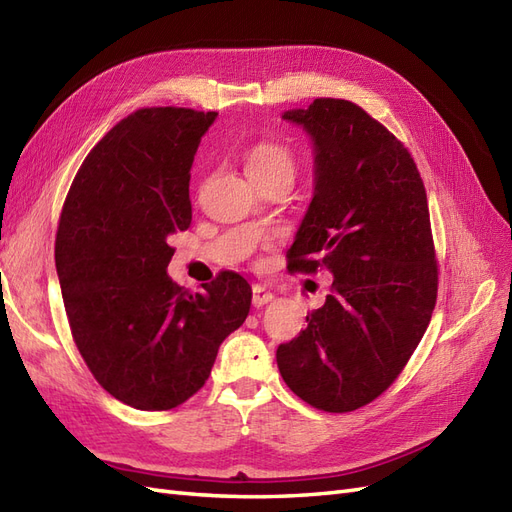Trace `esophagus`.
I'll use <instances>...</instances> for the list:
<instances>
[{"instance_id": "esophagus-1", "label": "esophagus", "mask_w": 512, "mask_h": 512, "mask_svg": "<svg viewBox=\"0 0 512 512\" xmlns=\"http://www.w3.org/2000/svg\"><path fill=\"white\" fill-rule=\"evenodd\" d=\"M272 298H274V294L272 292H268L266 287H261V285H255L253 287V307H266L268 303H272Z\"/></svg>"}]
</instances>
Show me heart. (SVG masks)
<instances>
[{
	"label": "heart",
	"mask_w": 512,
	"mask_h": 512,
	"mask_svg": "<svg viewBox=\"0 0 512 512\" xmlns=\"http://www.w3.org/2000/svg\"><path fill=\"white\" fill-rule=\"evenodd\" d=\"M246 173L248 177H266V175L294 177V157L283 147V144L259 142L246 153Z\"/></svg>",
	"instance_id": "heart-1"
}]
</instances>
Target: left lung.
<instances>
[{
  "label": "left lung",
  "mask_w": 512,
  "mask_h": 512,
  "mask_svg": "<svg viewBox=\"0 0 512 512\" xmlns=\"http://www.w3.org/2000/svg\"><path fill=\"white\" fill-rule=\"evenodd\" d=\"M281 119L313 144V196L287 268L331 272L333 292L279 346L277 365L298 398L348 413L396 381L435 309L424 181L402 142L355 103L316 99Z\"/></svg>",
  "instance_id": "1"
}]
</instances>
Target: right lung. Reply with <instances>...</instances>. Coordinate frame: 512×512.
Returning <instances> with one entry per match:
<instances>
[{
    "label": "right lung",
    "mask_w": 512,
    "mask_h": 512,
    "mask_svg": "<svg viewBox=\"0 0 512 512\" xmlns=\"http://www.w3.org/2000/svg\"><path fill=\"white\" fill-rule=\"evenodd\" d=\"M218 112L144 108L103 136L62 207L56 270L71 333L116 400L166 411L199 391L251 285L222 272L203 292L168 277V238L192 220L190 168Z\"/></svg>",
    "instance_id": "1"
}]
</instances>
